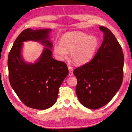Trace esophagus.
<instances>
[{
  "label": "esophagus",
  "mask_w": 132,
  "mask_h": 132,
  "mask_svg": "<svg viewBox=\"0 0 132 132\" xmlns=\"http://www.w3.org/2000/svg\"><path fill=\"white\" fill-rule=\"evenodd\" d=\"M68 69H69V75L70 77L72 76V75H73V68H72V67L70 65H69L68 66Z\"/></svg>",
  "instance_id": "esophagus-1"
}]
</instances>
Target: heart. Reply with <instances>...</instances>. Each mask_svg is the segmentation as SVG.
<instances>
[{
	"label": "heart",
	"mask_w": 132,
	"mask_h": 132,
	"mask_svg": "<svg viewBox=\"0 0 132 132\" xmlns=\"http://www.w3.org/2000/svg\"><path fill=\"white\" fill-rule=\"evenodd\" d=\"M98 44L96 36L82 32H70L63 36L61 43L54 45V53L58 58L62 59L68 55V51L71 52L72 61L77 64H83L93 57Z\"/></svg>",
	"instance_id": "b5f03b06"
}]
</instances>
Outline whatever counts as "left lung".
Listing matches in <instances>:
<instances>
[{"label": "left lung", "instance_id": "obj_1", "mask_svg": "<svg viewBox=\"0 0 132 132\" xmlns=\"http://www.w3.org/2000/svg\"><path fill=\"white\" fill-rule=\"evenodd\" d=\"M103 41L89 62L74 70L76 94L85 107L96 109L108 104L119 90L123 79L124 54L109 29L100 26Z\"/></svg>", "mask_w": 132, "mask_h": 132}]
</instances>
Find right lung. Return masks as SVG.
Returning a JSON list of instances; mask_svg holds the SVG:
<instances>
[{
    "label": "right lung",
    "instance_id": "right-lung-1",
    "mask_svg": "<svg viewBox=\"0 0 132 132\" xmlns=\"http://www.w3.org/2000/svg\"><path fill=\"white\" fill-rule=\"evenodd\" d=\"M50 29L24 30L13 43L8 58L9 80L12 88L25 105L44 110L54 104L59 88L69 74L66 64L52 57ZM38 42L45 47L35 63L24 61L23 43Z\"/></svg>",
    "mask_w": 132,
    "mask_h": 132
}]
</instances>
